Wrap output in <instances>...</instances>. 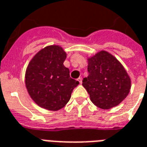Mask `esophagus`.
Returning a JSON list of instances; mask_svg holds the SVG:
<instances>
[{
    "label": "esophagus",
    "mask_w": 147,
    "mask_h": 147,
    "mask_svg": "<svg viewBox=\"0 0 147 147\" xmlns=\"http://www.w3.org/2000/svg\"><path fill=\"white\" fill-rule=\"evenodd\" d=\"M77 80H78V81H79V83L80 84H82V77H79V78H78V79H77Z\"/></svg>",
    "instance_id": "esophagus-1"
}]
</instances>
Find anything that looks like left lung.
I'll list each match as a JSON object with an SVG mask.
<instances>
[{
    "instance_id": "1",
    "label": "left lung",
    "mask_w": 147,
    "mask_h": 147,
    "mask_svg": "<svg viewBox=\"0 0 147 147\" xmlns=\"http://www.w3.org/2000/svg\"><path fill=\"white\" fill-rule=\"evenodd\" d=\"M89 75L82 85L94 105L108 110L120 104L129 94L131 79L122 63L106 51L87 57Z\"/></svg>"
}]
</instances>
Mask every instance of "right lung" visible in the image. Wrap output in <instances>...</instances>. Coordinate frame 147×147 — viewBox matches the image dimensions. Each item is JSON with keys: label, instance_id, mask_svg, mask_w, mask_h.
<instances>
[{"label": "right lung", "instance_id": "obj_1", "mask_svg": "<svg viewBox=\"0 0 147 147\" xmlns=\"http://www.w3.org/2000/svg\"><path fill=\"white\" fill-rule=\"evenodd\" d=\"M66 57L62 47L49 45L40 50L27 65L25 86L31 99L43 109L57 111L64 107L79 84L63 65Z\"/></svg>", "mask_w": 147, "mask_h": 147}]
</instances>
